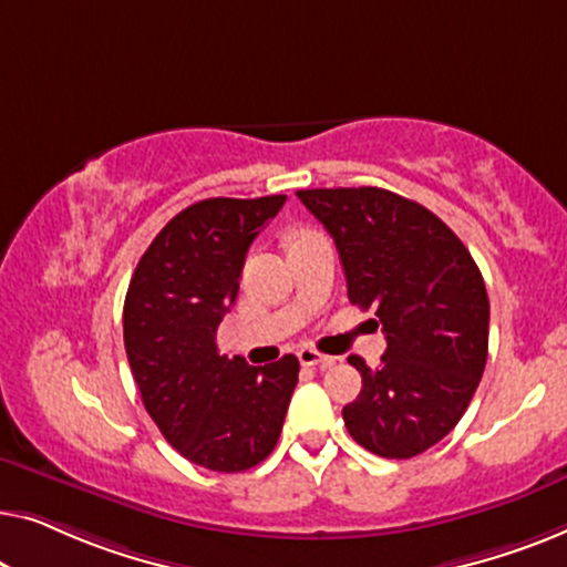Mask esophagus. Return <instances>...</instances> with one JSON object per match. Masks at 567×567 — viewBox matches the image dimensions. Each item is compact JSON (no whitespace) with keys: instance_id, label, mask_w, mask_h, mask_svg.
<instances>
[{"instance_id":"esophagus-1","label":"esophagus","mask_w":567,"mask_h":567,"mask_svg":"<svg viewBox=\"0 0 567 567\" xmlns=\"http://www.w3.org/2000/svg\"><path fill=\"white\" fill-rule=\"evenodd\" d=\"M298 360H300V364H306V367H316V364H321V367H331L333 362V357H329V354H321V352H316V349H310V347H302L300 352H298Z\"/></svg>"}]
</instances>
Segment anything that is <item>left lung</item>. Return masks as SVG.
<instances>
[{
	"label": "left lung",
	"instance_id": "1",
	"mask_svg": "<svg viewBox=\"0 0 567 567\" xmlns=\"http://www.w3.org/2000/svg\"><path fill=\"white\" fill-rule=\"evenodd\" d=\"M339 249L349 300L374 306L388 349L362 374L344 424L388 460L426 452L457 426L488 360V292L465 244L424 205L380 187L300 189Z\"/></svg>",
	"mask_w": 567,
	"mask_h": 567
}]
</instances>
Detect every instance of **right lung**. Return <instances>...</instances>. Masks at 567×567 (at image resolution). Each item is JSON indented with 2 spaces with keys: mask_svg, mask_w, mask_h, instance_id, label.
I'll list each match as a JSON object with an SVG mask.
<instances>
[{
  "mask_svg": "<svg viewBox=\"0 0 567 567\" xmlns=\"http://www.w3.org/2000/svg\"><path fill=\"white\" fill-rule=\"evenodd\" d=\"M285 200L210 197L185 207L151 241L125 295V352L148 416L182 457L215 473L269 457L298 385V357L251 367L215 344L246 251Z\"/></svg>",
  "mask_w": 567,
  "mask_h": 567,
  "instance_id": "obj_1",
  "label": "right lung"
}]
</instances>
